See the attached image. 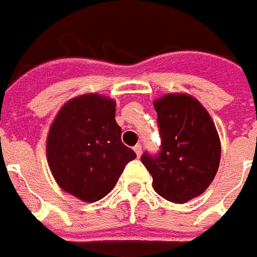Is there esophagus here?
<instances>
[{
  "label": "esophagus",
  "mask_w": 257,
  "mask_h": 257,
  "mask_svg": "<svg viewBox=\"0 0 257 257\" xmlns=\"http://www.w3.org/2000/svg\"><path fill=\"white\" fill-rule=\"evenodd\" d=\"M134 152H136L138 158H140V156H141V154H143V147H141L140 144H137V145L134 147Z\"/></svg>",
  "instance_id": "34e87169"
}]
</instances>
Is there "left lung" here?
<instances>
[{
  "label": "left lung",
  "mask_w": 257,
  "mask_h": 257,
  "mask_svg": "<svg viewBox=\"0 0 257 257\" xmlns=\"http://www.w3.org/2000/svg\"><path fill=\"white\" fill-rule=\"evenodd\" d=\"M161 151L141 156L154 190L167 201L185 203L205 192L217 173L220 138L210 114L187 94H167L154 102Z\"/></svg>",
  "instance_id": "8db88e82"
}]
</instances>
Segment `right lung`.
I'll return each mask as SVG.
<instances>
[{
	"label": "right lung",
	"instance_id": "1",
	"mask_svg": "<svg viewBox=\"0 0 257 257\" xmlns=\"http://www.w3.org/2000/svg\"><path fill=\"white\" fill-rule=\"evenodd\" d=\"M116 102L99 94H84L66 102L47 137V159L62 190L84 202L108 195L124 166L137 158L121 143L114 120Z\"/></svg>",
	"mask_w": 257,
	"mask_h": 257
}]
</instances>
